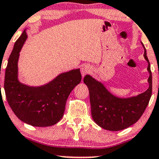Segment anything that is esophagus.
<instances>
[{
	"label": "esophagus",
	"instance_id": "34e87169",
	"mask_svg": "<svg viewBox=\"0 0 159 159\" xmlns=\"http://www.w3.org/2000/svg\"><path fill=\"white\" fill-rule=\"evenodd\" d=\"M91 72V67L88 65H83L81 67V74L83 76V77H84L85 75H86L87 73H89Z\"/></svg>",
	"mask_w": 159,
	"mask_h": 159
}]
</instances>
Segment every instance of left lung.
<instances>
[{"label": "left lung", "instance_id": "left-lung-1", "mask_svg": "<svg viewBox=\"0 0 159 159\" xmlns=\"http://www.w3.org/2000/svg\"><path fill=\"white\" fill-rule=\"evenodd\" d=\"M142 43V42H141ZM144 48V57L148 62L149 86L144 93L136 96L119 98L111 93L105 86L90 75L85 76L83 82L89 92L91 113L94 121L99 127L110 131H118L137 122L146 110L152 90V79L150 64Z\"/></svg>", "mask_w": 159, "mask_h": 159}]
</instances>
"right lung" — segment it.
Segmentation results:
<instances>
[{
	"label": "right lung",
	"mask_w": 159,
	"mask_h": 159,
	"mask_svg": "<svg viewBox=\"0 0 159 159\" xmlns=\"http://www.w3.org/2000/svg\"><path fill=\"white\" fill-rule=\"evenodd\" d=\"M26 29L16 40L8 59L4 90L10 107L16 117L34 127L54 125L62 118L68 96L81 82L80 69L62 73L47 84L30 86L18 80L20 52L27 39Z\"/></svg>",
	"instance_id": "1"
}]
</instances>
